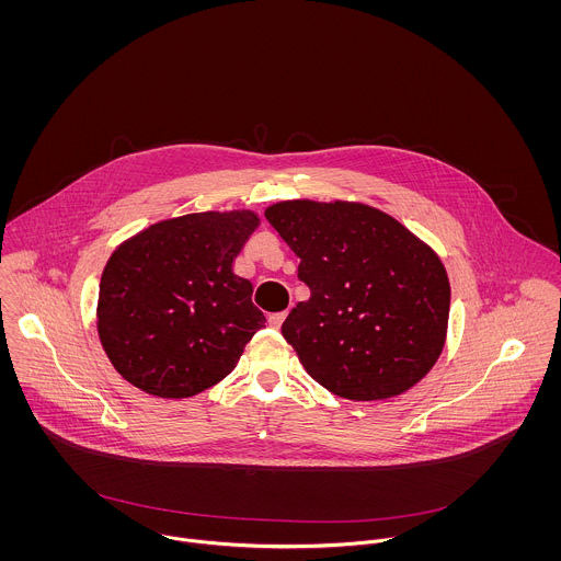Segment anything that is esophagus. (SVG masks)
I'll return each instance as SVG.
<instances>
[{
	"label": "esophagus",
	"instance_id": "obj_1",
	"mask_svg": "<svg viewBox=\"0 0 561 561\" xmlns=\"http://www.w3.org/2000/svg\"><path fill=\"white\" fill-rule=\"evenodd\" d=\"M285 318H287V311H280V313H272L270 318H267V323L272 325V328H280L283 325V321H285Z\"/></svg>",
	"mask_w": 561,
	"mask_h": 561
}]
</instances>
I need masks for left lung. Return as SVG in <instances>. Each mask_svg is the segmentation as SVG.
<instances>
[{"label":"left lung","instance_id":"8db88e82","mask_svg":"<svg viewBox=\"0 0 561 561\" xmlns=\"http://www.w3.org/2000/svg\"><path fill=\"white\" fill-rule=\"evenodd\" d=\"M265 218L311 289L280 328L309 376L345 400L414 387L445 345L451 291L440 259L367 205L285 201Z\"/></svg>","mask_w":561,"mask_h":561}]
</instances>
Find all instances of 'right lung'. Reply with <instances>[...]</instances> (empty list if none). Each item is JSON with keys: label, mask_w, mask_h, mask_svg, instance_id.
Returning <instances> with one entry per match:
<instances>
[{"label": "right lung", "mask_w": 561, "mask_h": 561, "mask_svg": "<svg viewBox=\"0 0 561 561\" xmlns=\"http://www.w3.org/2000/svg\"><path fill=\"white\" fill-rule=\"evenodd\" d=\"M259 227L252 211L190 214L125 241L107 261L96 328L114 369L158 398H190L227 378L265 325L233 263Z\"/></svg>", "instance_id": "right-lung-1"}]
</instances>
